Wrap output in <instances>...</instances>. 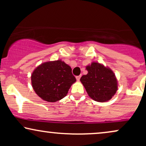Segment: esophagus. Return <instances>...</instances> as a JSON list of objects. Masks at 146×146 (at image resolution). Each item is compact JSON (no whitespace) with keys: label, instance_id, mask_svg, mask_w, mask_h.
<instances>
[{"label":"esophagus","instance_id":"obj_1","mask_svg":"<svg viewBox=\"0 0 146 146\" xmlns=\"http://www.w3.org/2000/svg\"><path fill=\"white\" fill-rule=\"evenodd\" d=\"M80 78H81V76H80V75H79V76H76V80H77V81H80Z\"/></svg>","mask_w":146,"mask_h":146}]
</instances>
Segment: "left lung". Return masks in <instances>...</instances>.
Here are the masks:
<instances>
[{
	"label": "left lung",
	"mask_w": 146,
	"mask_h": 146,
	"mask_svg": "<svg viewBox=\"0 0 146 146\" xmlns=\"http://www.w3.org/2000/svg\"><path fill=\"white\" fill-rule=\"evenodd\" d=\"M86 75L80 78L88 96L93 100L104 102L110 100L116 93L117 80L110 68L93 62L86 67Z\"/></svg>",
	"instance_id": "1"
}]
</instances>
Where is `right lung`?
Instances as JSON below:
<instances>
[{
    "instance_id": "obj_1",
    "label": "right lung",
    "mask_w": 146,
    "mask_h": 146,
    "mask_svg": "<svg viewBox=\"0 0 146 146\" xmlns=\"http://www.w3.org/2000/svg\"><path fill=\"white\" fill-rule=\"evenodd\" d=\"M31 78L36 94L48 102L64 98L76 81L71 66L60 60L41 64L35 68Z\"/></svg>"
}]
</instances>
